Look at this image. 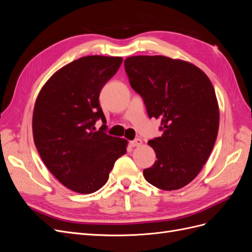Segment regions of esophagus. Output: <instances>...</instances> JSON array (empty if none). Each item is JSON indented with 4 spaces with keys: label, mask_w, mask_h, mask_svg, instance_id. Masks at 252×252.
<instances>
[{
    "label": "esophagus",
    "mask_w": 252,
    "mask_h": 252,
    "mask_svg": "<svg viewBox=\"0 0 252 252\" xmlns=\"http://www.w3.org/2000/svg\"><path fill=\"white\" fill-rule=\"evenodd\" d=\"M129 145H130L131 147H139L142 145V140L141 139H135L133 141L129 142Z\"/></svg>",
    "instance_id": "34e87169"
}]
</instances>
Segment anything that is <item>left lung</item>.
<instances>
[{
	"mask_svg": "<svg viewBox=\"0 0 252 252\" xmlns=\"http://www.w3.org/2000/svg\"><path fill=\"white\" fill-rule=\"evenodd\" d=\"M129 84L148 117L161 120L162 136L148 141L157 161L144 178L163 190L186 186L202 170L216 143L219 106L210 80L200 68L163 56H138L124 62Z\"/></svg>",
	"mask_w": 252,
	"mask_h": 252,
	"instance_id": "left-lung-1",
	"label": "left lung"
}]
</instances>
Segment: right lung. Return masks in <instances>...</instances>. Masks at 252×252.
I'll use <instances>...</instances> for the list:
<instances>
[{
	"label": "right lung",
	"instance_id": "obj_1",
	"mask_svg": "<svg viewBox=\"0 0 252 252\" xmlns=\"http://www.w3.org/2000/svg\"><path fill=\"white\" fill-rule=\"evenodd\" d=\"M120 57H84L61 68L36 97L32 132L48 170L72 191L93 193L109 178L127 141L105 132L98 102L104 85L117 73ZM103 125L95 131V122Z\"/></svg>",
	"mask_w": 252,
	"mask_h": 252
}]
</instances>
